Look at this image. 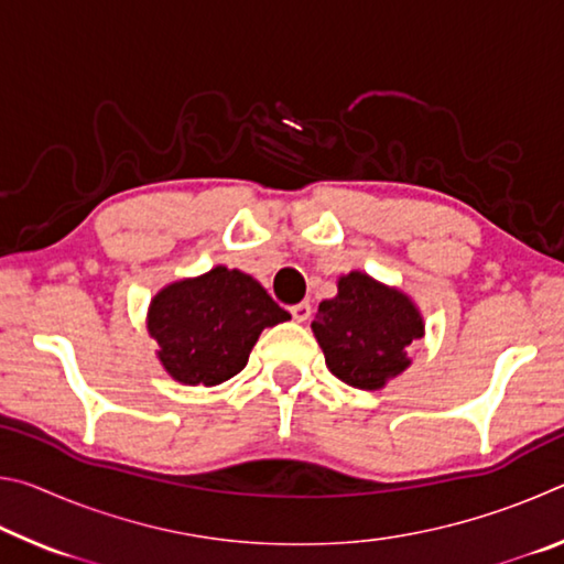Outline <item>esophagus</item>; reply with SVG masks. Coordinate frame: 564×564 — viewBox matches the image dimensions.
<instances>
[{
    "instance_id": "34e87169",
    "label": "esophagus",
    "mask_w": 564,
    "mask_h": 564,
    "mask_svg": "<svg viewBox=\"0 0 564 564\" xmlns=\"http://www.w3.org/2000/svg\"><path fill=\"white\" fill-rule=\"evenodd\" d=\"M311 313H313V308H311V303L308 301H303V303H295L293 308H291V316H293V321H299V323H305L311 318Z\"/></svg>"
}]
</instances>
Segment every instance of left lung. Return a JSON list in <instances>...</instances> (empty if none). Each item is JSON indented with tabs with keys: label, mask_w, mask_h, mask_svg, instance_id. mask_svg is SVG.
Here are the masks:
<instances>
[{
	"label": "left lung",
	"mask_w": 564,
	"mask_h": 564,
	"mask_svg": "<svg viewBox=\"0 0 564 564\" xmlns=\"http://www.w3.org/2000/svg\"><path fill=\"white\" fill-rule=\"evenodd\" d=\"M311 330L333 376L380 390L410 368L408 348L425 338V318L405 291L350 271L338 279V293L321 301Z\"/></svg>",
	"instance_id": "obj_1"
}]
</instances>
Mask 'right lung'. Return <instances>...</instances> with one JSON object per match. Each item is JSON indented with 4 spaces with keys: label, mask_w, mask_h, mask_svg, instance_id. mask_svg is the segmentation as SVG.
<instances>
[{
    "label": "right lung",
    "mask_w": 564,
    "mask_h": 564,
    "mask_svg": "<svg viewBox=\"0 0 564 564\" xmlns=\"http://www.w3.org/2000/svg\"><path fill=\"white\" fill-rule=\"evenodd\" d=\"M289 318L253 275L214 265L164 285L149 303L147 330L176 383L212 388L241 373L263 328Z\"/></svg>",
    "instance_id": "obj_1"
}]
</instances>
